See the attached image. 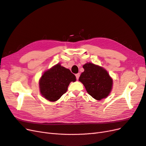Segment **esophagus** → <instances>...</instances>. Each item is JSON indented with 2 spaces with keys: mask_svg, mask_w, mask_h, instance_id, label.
<instances>
[{
  "mask_svg": "<svg viewBox=\"0 0 146 146\" xmlns=\"http://www.w3.org/2000/svg\"><path fill=\"white\" fill-rule=\"evenodd\" d=\"M76 79H77V80H78L79 77H80V74H79V73L76 74Z\"/></svg>",
  "mask_w": 146,
  "mask_h": 146,
  "instance_id": "esophagus-1",
  "label": "esophagus"
}]
</instances>
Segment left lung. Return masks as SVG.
Returning <instances> with one entry per match:
<instances>
[{
    "label": "left lung",
    "instance_id": "1",
    "mask_svg": "<svg viewBox=\"0 0 146 146\" xmlns=\"http://www.w3.org/2000/svg\"><path fill=\"white\" fill-rule=\"evenodd\" d=\"M83 68L84 72L79 77V81L85 86L88 93L96 100L107 98L113 84L107 70L91 63L84 64Z\"/></svg>",
    "mask_w": 146,
    "mask_h": 146
}]
</instances>
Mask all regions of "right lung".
<instances>
[{"label":"right lung","instance_id":"1","mask_svg":"<svg viewBox=\"0 0 146 146\" xmlns=\"http://www.w3.org/2000/svg\"><path fill=\"white\" fill-rule=\"evenodd\" d=\"M76 80L70 70L60 64L45 72L39 80L41 94L49 101L58 100L66 93L69 83Z\"/></svg>","mask_w":146,"mask_h":146}]
</instances>
